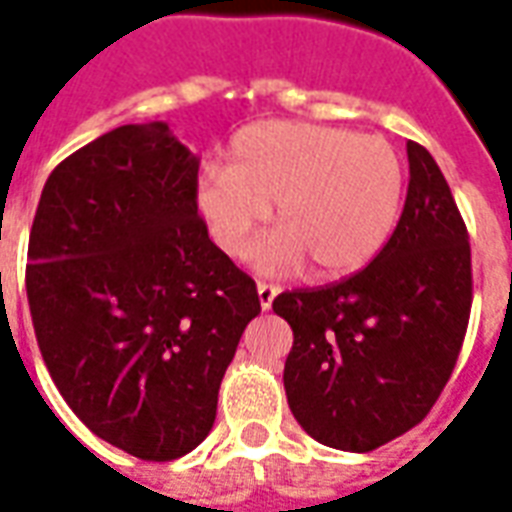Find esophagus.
Here are the masks:
<instances>
[{"instance_id":"34e87169","label":"esophagus","mask_w":512,"mask_h":512,"mask_svg":"<svg viewBox=\"0 0 512 512\" xmlns=\"http://www.w3.org/2000/svg\"><path fill=\"white\" fill-rule=\"evenodd\" d=\"M279 288L277 285H268V282H257V301H260V310H271V304L277 299Z\"/></svg>"}]
</instances>
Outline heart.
I'll return each mask as SVG.
<instances>
[{"label":"heart","instance_id":"b5f03b06","mask_svg":"<svg viewBox=\"0 0 512 512\" xmlns=\"http://www.w3.org/2000/svg\"><path fill=\"white\" fill-rule=\"evenodd\" d=\"M403 189V161L384 136L271 120L233 136L194 208L219 252L244 257L277 205L279 230L255 252L257 266L285 271L307 255L323 277H348L392 238Z\"/></svg>","mask_w":512,"mask_h":512}]
</instances>
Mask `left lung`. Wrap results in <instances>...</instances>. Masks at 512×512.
<instances>
[{"label": "left lung", "instance_id": "1", "mask_svg": "<svg viewBox=\"0 0 512 512\" xmlns=\"http://www.w3.org/2000/svg\"><path fill=\"white\" fill-rule=\"evenodd\" d=\"M408 194L376 260L326 288L288 290L285 395L312 439L370 452L428 417L472 312V249L439 164L408 142Z\"/></svg>", "mask_w": 512, "mask_h": 512}]
</instances>
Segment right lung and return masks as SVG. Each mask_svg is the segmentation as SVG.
Listing matches in <instances>:
<instances>
[{"label":"right lung","instance_id":"obj_1","mask_svg":"<svg viewBox=\"0 0 512 512\" xmlns=\"http://www.w3.org/2000/svg\"><path fill=\"white\" fill-rule=\"evenodd\" d=\"M200 158L167 123H131L54 169L29 233L40 354L73 414L142 461L213 428L224 370L260 315L252 277L194 208Z\"/></svg>","mask_w":512,"mask_h":512}]
</instances>
